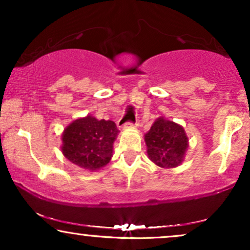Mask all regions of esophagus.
I'll return each instance as SVG.
<instances>
[{"label":"esophagus","instance_id":"34e87169","mask_svg":"<svg viewBox=\"0 0 250 250\" xmlns=\"http://www.w3.org/2000/svg\"><path fill=\"white\" fill-rule=\"evenodd\" d=\"M119 125H120V127H123V128L130 127V125H135V127H136V125H139V122H137V121H134V122L127 121L125 123H121V121H119Z\"/></svg>","mask_w":250,"mask_h":250}]
</instances>
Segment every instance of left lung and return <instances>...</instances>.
<instances>
[{"label": "left lung", "instance_id": "8db88e82", "mask_svg": "<svg viewBox=\"0 0 250 250\" xmlns=\"http://www.w3.org/2000/svg\"><path fill=\"white\" fill-rule=\"evenodd\" d=\"M148 157L161 168L181 165L188 148L185 129L173 121L157 119L145 135Z\"/></svg>", "mask_w": 250, "mask_h": 250}]
</instances>
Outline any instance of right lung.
Here are the masks:
<instances>
[{
	"label": "right lung",
	"mask_w": 250,
	"mask_h": 250,
	"mask_svg": "<svg viewBox=\"0 0 250 250\" xmlns=\"http://www.w3.org/2000/svg\"><path fill=\"white\" fill-rule=\"evenodd\" d=\"M117 133L113 121L91 116L75 120L62 135L63 155L80 168L97 170L110 161Z\"/></svg>",
	"instance_id": "add662e5"
}]
</instances>
